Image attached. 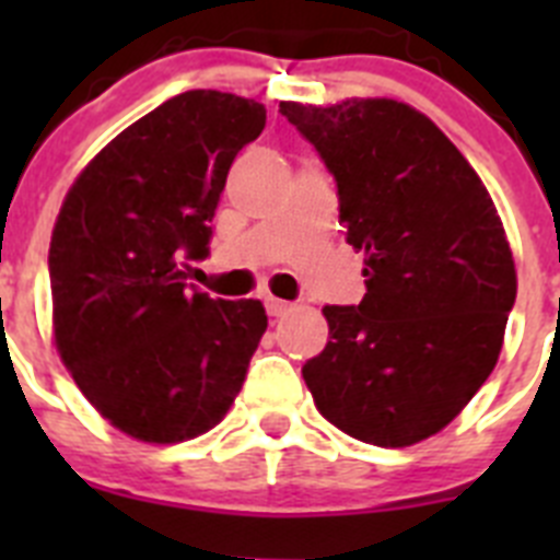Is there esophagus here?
Returning a JSON list of instances; mask_svg holds the SVG:
<instances>
[{"label": "esophagus", "instance_id": "1", "mask_svg": "<svg viewBox=\"0 0 560 560\" xmlns=\"http://www.w3.org/2000/svg\"><path fill=\"white\" fill-rule=\"evenodd\" d=\"M266 311H269L271 316H285L291 311V303H285V300H277V296H266Z\"/></svg>", "mask_w": 560, "mask_h": 560}]
</instances>
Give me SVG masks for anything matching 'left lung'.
<instances>
[{
    "mask_svg": "<svg viewBox=\"0 0 560 560\" xmlns=\"http://www.w3.org/2000/svg\"><path fill=\"white\" fill-rule=\"evenodd\" d=\"M334 173L339 224L368 294L325 305L330 341L305 361L316 409L350 438L412 446L448 427L497 368L516 303L499 212L427 114L387 97L280 103Z\"/></svg>",
    "mask_w": 560,
    "mask_h": 560,
    "instance_id": "left-lung-1",
    "label": "left lung"
}]
</instances>
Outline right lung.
Segmentation results:
<instances>
[{"instance_id": "right-lung-1", "label": "right lung", "mask_w": 560, "mask_h": 560, "mask_svg": "<svg viewBox=\"0 0 560 560\" xmlns=\"http://www.w3.org/2000/svg\"><path fill=\"white\" fill-rule=\"evenodd\" d=\"M264 126L260 103L182 92L117 133L58 212L56 348L89 404L142 443L221 423L269 325L260 300H212L185 271L210 255L226 173Z\"/></svg>"}]
</instances>
